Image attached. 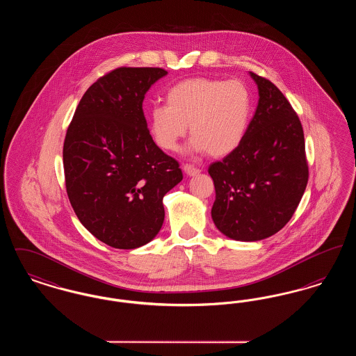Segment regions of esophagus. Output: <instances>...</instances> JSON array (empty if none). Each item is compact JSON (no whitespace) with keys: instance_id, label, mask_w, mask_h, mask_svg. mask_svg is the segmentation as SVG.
Returning a JSON list of instances; mask_svg holds the SVG:
<instances>
[{"instance_id":"obj_1","label":"esophagus","mask_w":356,"mask_h":356,"mask_svg":"<svg viewBox=\"0 0 356 356\" xmlns=\"http://www.w3.org/2000/svg\"><path fill=\"white\" fill-rule=\"evenodd\" d=\"M183 170L186 172V176H197V175L200 173L199 168H196V167H193V165H189V164H186Z\"/></svg>"}]
</instances>
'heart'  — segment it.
<instances>
[{
    "label": "heart",
    "instance_id": "heart-1",
    "mask_svg": "<svg viewBox=\"0 0 356 356\" xmlns=\"http://www.w3.org/2000/svg\"><path fill=\"white\" fill-rule=\"evenodd\" d=\"M252 96L243 81L195 77L173 85L167 105L149 112V132L163 151H176L189 125V153L224 157L236 151L247 134Z\"/></svg>",
    "mask_w": 356,
    "mask_h": 356
}]
</instances>
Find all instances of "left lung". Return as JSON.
<instances>
[{"mask_svg": "<svg viewBox=\"0 0 356 356\" xmlns=\"http://www.w3.org/2000/svg\"><path fill=\"white\" fill-rule=\"evenodd\" d=\"M250 76L259 90L254 119L236 151L208 168L216 191L212 220L222 235L238 241L279 232L308 181L300 120L270 80Z\"/></svg>", "mask_w": 356, "mask_h": 356, "instance_id": "obj_1", "label": "left lung"}]
</instances>
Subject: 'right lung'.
Returning a JSON list of instances; mask_svg holds the SVG:
<instances>
[{
  "mask_svg": "<svg viewBox=\"0 0 356 356\" xmlns=\"http://www.w3.org/2000/svg\"><path fill=\"white\" fill-rule=\"evenodd\" d=\"M161 68H119L89 86L64 141L69 202L102 243L135 250L164 222L163 197L183 180L179 163L153 141L143 112Z\"/></svg>",
  "mask_w": 356,
  "mask_h": 356,
  "instance_id": "right-lung-1",
  "label": "right lung"
}]
</instances>
